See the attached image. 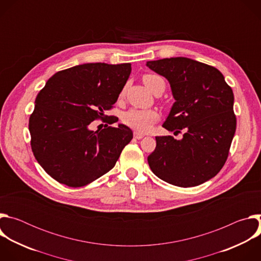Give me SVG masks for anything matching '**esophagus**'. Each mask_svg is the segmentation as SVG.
<instances>
[{
	"label": "esophagus",
	"mask_w": 261,
	"mask_h": 261,
	"mask_svg": "<svg viewBox=\"0 0 261 261\" xmlns=\"http://www.w3.org/2000/svg\"><path fill=\"white\" fill-rule=\"evenodd\" d=\"M133 136H134V138H136V139H141V138L144 136V134L139 133V132H137V131H134Z\"/></svg>",
	"instance_id": "esophagus-1"
}]
</instances>
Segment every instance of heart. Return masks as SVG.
<instances>
[{
  "instance_id": "heart-1",
  "label": "heart",
  "mask_w": 261,
  "mask_h": 261,
  "mask_svg": "<svg viewBox=\"0 0 261 261\" xmlns=\"http://www.w3.org/2000/svg\"><path fill=\"white\" fill-rule=\"evenodd\" d=\"M142 81L152 92L155 91L161 82H164L162 77L155 75V74H146L143 76ZM159 118V114L156 110L132 108L123 114L122 121L129 128L139 133H146L152 129L156 122H158Z\"/></svg>"
}]
</instances>
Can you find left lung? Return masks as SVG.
Here are the masks:
<instances>
[{"label":"left lung","mask_w":261,"mask_h":261,"mask_svg":"<svg viewBox=\"0 0 261 261\" xmlns=\"http://www.w3.org/2000/svg\"><path fill=\"white\" fill-rule=\"evenodd\" d=\"M146 66L167 79L175 99L163 127L182 138L157 136L147 157L154 174L188 188L214 177L224 166L237 128L233 92L213 66L188 59L150 61Z\"/></svg>","instance_id":"obj_1"}]
</instances>
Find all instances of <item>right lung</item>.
Returning <instances> with one entry per match:
<instances>
[{"mask_svg": "<svg viewBox=\"0 0 261 261\" xmlns=\"http://www.w3.org/2000/svg\"><path fill=\"white\" fill-rule=\"evenodd\" d=\"M131 73V64L90 63L56 74L35 100L29 120L32 152L57 181L72 188L86 186L116 165L133 138L130 128L105 125L92 131L90 124L103 120L113 108Z\"/></svg>", "mask_w": 261, "mask_h": 261, "instance_id": "1", "label": "right lung"}]
</instances>
